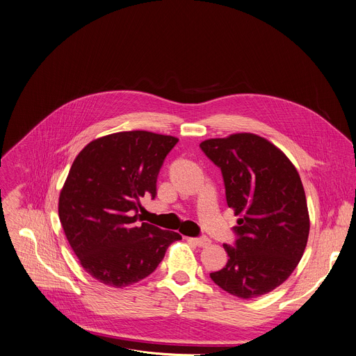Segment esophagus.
Returning a JSON list of instances; mask_svg holds the SVG:
<instances>
[{
  "label": "esophagus",
  "mask_w": 356,
  "mask_h": 356,
  "mask_svg": "<svg viewBox=\"0 0 356 356\" xmlns=\"http://www.w3.org/2000/svg\"><path fill=\"white\" fill-rule=\"evenodd\" d=\"M190 242H193L200 248H204V246H209L211 241L207 236H197V238H190Z\"/></svg>",
  "instance_id": "1"
}]
</instances>
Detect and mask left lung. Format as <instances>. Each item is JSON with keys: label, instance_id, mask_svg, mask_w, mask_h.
Wrapping results in <instances>:
<instances>
[{"label": "left lung", "instance_id": "left-lung-1", "mask_svg": "<svg viewBox=\"0 0 356 356\" xmlns=\"http://www.w3.org/2000/svg\"><path fill=\"white\" fill-rule=\"evenodd\" d=\"M221 169L227 204L239 216L227 265L211 280L239 298H257L280 286L306 249L310 218L301 179L280 149L253 134L200 143Z\"/></svg>", "mask_w": 356, "mask_h": 356}]
</instances>
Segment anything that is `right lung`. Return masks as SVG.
Wrapping results in <instances>:
<instances>
[{
  "label": "right lung",
  "mask_w": 356,
  "mask_h": 356,
  "mask_svg": "<svg viewBox=\"0 0 356 356\" xmlns=\"http://www.w3.org/2000/svg\"><path fill=\"white\" fill-rule=\"evenodd\" d=\"M177 138L147 131L90 142L74 159L59 197V218L81 266L113 287L134 284L159 266L177 232L140 222L143 195L156 181Z\"/></svg>",
  "instance_id": "1"
}]
</instances>
